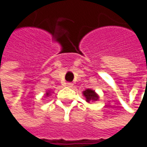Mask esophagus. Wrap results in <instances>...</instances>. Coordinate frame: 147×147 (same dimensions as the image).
Wrapping results in <instances>:
<instances>
[{"mask_svg":"<svg viewBox=\"0 0 147 147\" xmlns=\"http://www.w3.org/2000/svg\"><path fill=\"white\" fill-rule=\"evenodd\" d=\"M67 87H68V88H73V83H71V82H68V83H67Z\"/></svg>","mask_w":147,"mask_h":147,"instance_id":"1","label":"esophagus"}]
</instances>
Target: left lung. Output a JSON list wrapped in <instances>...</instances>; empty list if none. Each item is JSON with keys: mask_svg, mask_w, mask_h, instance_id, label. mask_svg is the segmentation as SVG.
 <instances>
[{"mask_svg": "<svg viewBox=\"0 0 147 147\" xmlns=\"http://www.w3.org/2000/svg\"><path fill=\"white\" fill-rule=\"evenodd\" d=\"M82 94H83V97H85V100L88 103L94 102V101L99 100L100 99V96L98 95V94L91 88H87L86 90H84L82 92Z\"/></svg>", "mask_w": 147, "mask_h": 147, "instance_id": "8db88e82", "label": "left lung"}]
</instances>
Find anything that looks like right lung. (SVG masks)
Here are the masks:
<instances>
[{
	"mask_svg": "<svg viewBox=\"0 0 147 147\" xmlns=\"http://www.w3.org/2000/svg\"><path fill=\"white\" fill-rule=\"evenodd\" d=\"M51 94H53V93L51 92V90H47V91L46 92V94H45V96H46V97H48Z\"/></svg>",
	"mask_w": 147,
	"mask_h": 147,
	"instance_id": "right-lung-1",
	"label": "right lung"
}]
</instances>
